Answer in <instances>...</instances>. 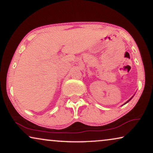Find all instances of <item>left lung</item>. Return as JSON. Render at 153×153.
<instances>
[{
  "instance_id": "obj_1",
  "label": "left lung",
  "mask_w": 153,
  "mask_h": 153,
  "mask_svg": "<svg viewBox=\"0 0 153 153\" xmlns=\"http://www.w3.org/2000/svg\"><path fill=\"white\" fill-rule=\"evenodd\" d=\"M133 96H132V98H130V99H129V100H128V101H127V102H126V103H124V104H123V105H125V104H126V103H128V102H129V101H130V100H131V99H132V98H133Z\"/></svg>"
}]
</instances>
